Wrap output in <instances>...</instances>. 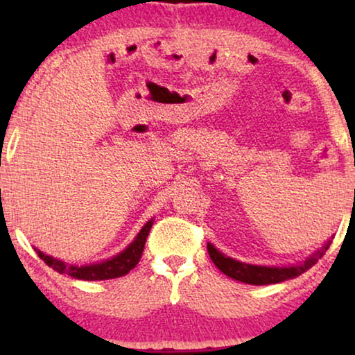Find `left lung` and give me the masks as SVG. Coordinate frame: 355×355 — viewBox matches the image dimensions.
Here are the masks:
<instances>
[{"label": "left lung", "mask_w": 355, "mask_h": 355, "mask_svg": "<svg viewBox=\"0 0 355 355\" xmlns=\"http://www.w3.org/2000/svg\"><path fill=\"white\" fill-rule=\"evenodd\" d=\"M331 241H327L323 244L322 249H318L315 254H312L309 259H305L302 263L297 265H289V266H265V265H250L244 263V261L234 260L231 257H227L216 249L211 242H208L207 249L208 255L213 260V263L216 265V268L223 271L230 278L241 281L245 284H254V286H263V284H276L283 283L286 279H293L295 276L302 275L304 271L317 263L318 259H322L324 252L328 250Z\"/></svg>", "instance_id": "obj_1"}]
</instances>
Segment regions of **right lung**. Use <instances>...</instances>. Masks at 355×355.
<instances>
[{
  "label": "right lung",
  "mask_w": 355,
  "mask_h": 355,
  "mask_svg": "<svg viewBox=\"0 0 355 355\" xmlns=\"http://www.w3.org/2000/svg\"><path fill=\"white\" fill-rule=\"evenodd\" d=\"M153 220H148L145 223L142 230L139 231V234L135 236V239L125 247L124 250H121L119 254L111 257L108 260L96 261V263H87V265H69L66 261L58 260L55 257H50L43 254L42 250L35 249L38 257L45 261V263L58 271L60 275H67L71 278L76 279H84V281H101V279H113L121 278V276L128 275L135 265L139 263L140 257H142L145 242H147L148 232L152 230Z\"/></svg>",
  "instance_id": "1"
}]
</instances>
